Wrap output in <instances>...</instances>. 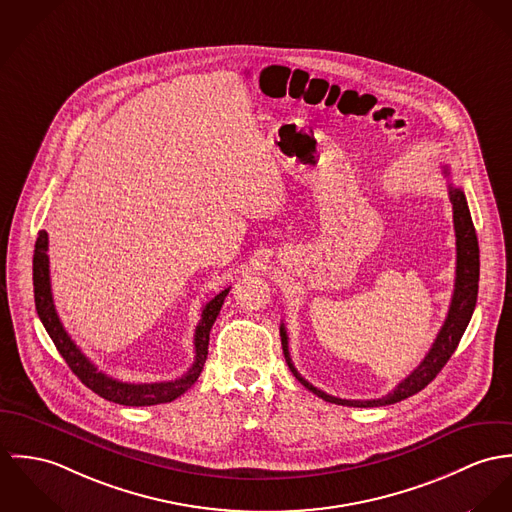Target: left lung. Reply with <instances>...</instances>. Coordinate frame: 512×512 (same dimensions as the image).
<instances>
[{"instance_id": "left-lung-1", "label": "left lung", "mask_w": 512, "mask_h": 512, "mask_svg": "<svg viewBox=\"0 0 512 512\" xmlns=\"http://www.w3.org/2000/svg\"><path fill=\"white\" fill-rule=\"evenodd\" d=\"M444 176L450 178V167H444ZM448 194L450 202L454 206V229H455V251H457V263H455V288L450 304L448 318L438 334L436 341L432 343V349L424 357V361L397 385V389L389 395L381 398H371V400H347V398H338L316 389L310 385L294 367L290 353H288V336L284 330V324H281V341H283L284 359L288 363V369L292 375L314 395H318L328 402L341 404V406H357V408H367V406H387L395 404L404 398L412 397L420 393L428 383L436 379V375L442 371V367L448 363L452 353L461 340L471 314L475 310L477 302V290H479V243H477V233L473 228V220L467 208V200L461 188H455L454 184H448Z\"/></svg>"}]
</instances>
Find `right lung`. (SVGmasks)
Wrapping results in <instances>:
<instances>
[{"mask_svg": "<svg viewBox=\"0 0 512 512\" xmlns=\"http://www.w3.org/2000/svg\"><path fill=\"white\" fill-rule=\"evenodd\" d=\"M49 235L45 229L39 231L37 243H35V255H33V288H35V306L37 314L49 332L51 340L55 341L58 353L68 363L72 373L96 395H100L110 402H117L123 406H153L171 402L174 398L186 393L196 379L200 377L206 355H208V341H210V330L222 310V304L228 296L229 288L216 294L206 306L202 308V318L194 332V363L192 367L174 381H163V383H123L114 377H108L104 371H100L82 351L80 347L70 340L66 330L62 328L58 320L53 292H51V277H49Z\"/></svg>", "mask_w": 512, "mask_h": 512, "instance_id": "1", "label": "right lung"}]
</instances>
